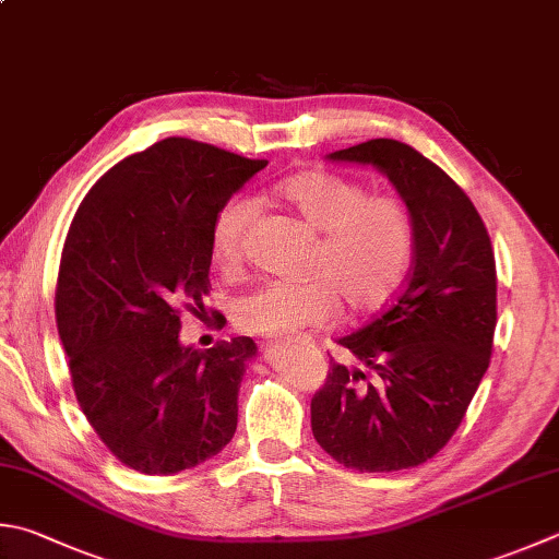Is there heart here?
Segmentation results:
<instances>
[{"mask_svg": "<svg viewBox=\"0 0 559 559\" xmlns=\"http://www.w3.org/2000/svg\"><path fill=\"white\" fill-rule=\"evenodd\" d=\"M277 194L321 234L309 282H265L234 304V319L248 333L292 338L304 329L329 325L345 307L372 313L386 307L411 272L416 224L399 197H370L367 187L333 173H301L284 180ZM255 202L226 199L214 216L212 252L221 267L243 260Z\"/></svg>", "mask_w": 559, "mask_h": 559, "instance_id": "b5f03b06", "label": "heart"}]
</instances>
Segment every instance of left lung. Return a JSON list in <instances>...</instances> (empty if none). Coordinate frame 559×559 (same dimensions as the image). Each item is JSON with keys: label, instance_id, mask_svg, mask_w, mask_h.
I'll return each mask as SVG.
<instances>
[{"label": "left lung", "instance_id": "8db88e82", "mask_svg": "<svg viewBox=\"0 0 559 559\" xmlns=\"http://www.w3.org/2000/svg\"><path fill=\"white\" fill-rule=\"evenodd\" d=\"M329 157L389 177L414 214L416 252L392 307L338 341L367 370L331 360L311 399L313 438L350 469L418 467L445 448L489 367L497 329L491 240L469 197L411 145L374 139Z\"/></svg>", "mask_w": 559, "mask_h": 559}]
</instances>
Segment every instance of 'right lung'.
<instances>
[{
  "mask_svg": "<svg viewBox=\"0 0 559 559\" xmlns=\"http://www.w3.org/2000/svg\"><path fill=\"white\" fill-rule=\"evenodd\" d=\"M267 160L165 139L116 163L82 199L62 248L56 321L78 404L116 460L177 475L218 455L238 426L248 335L180 343L202 316L212 226Z\"/></svg>",
  "mask_w": 559,
  "mask_h": 559,
  "instance_id": "add662e5",
  "label": "right lung"
}]
</instances>
